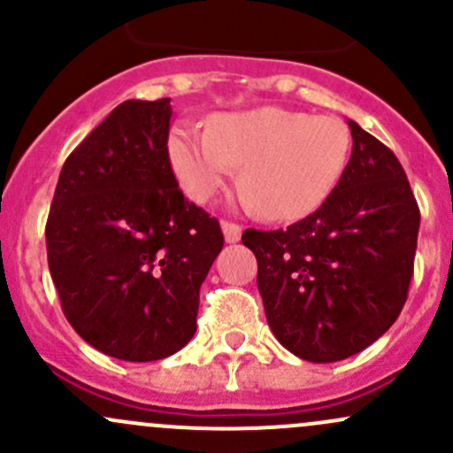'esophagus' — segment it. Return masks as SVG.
Segmentation results:
<instances>
[{"label":"esophagus","mask_w":453,"mask_h":453,"mask_svg":"<svg viewBox=\"0 0 453 453\" xmlns=\"http://www.w3.org/2000/svg\"><path fill=\"white\" fill-rule=\"evenodd\" d=\"M221 230H223V236H226V242H238V241H241L242 227L236 226V223L221 221Z\"/></svg>","instance_id":"esophagus-1"}]
</instances>
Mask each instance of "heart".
Instances as JSON below:
<instances>
[{
  "label": "heart",
  "instance_id": "b5f03b06",
  "mask_svg": "<svg viewBox=\"0 0 453 453\" xmlns=\"http://www.w3.org/2000/svg\"><path fill=\"white\" fill-rule=\"evenodd\" d=\"M350 150L344 120L281 107L223 113L208 133L176 127L167 139L173 176L193 202L211 200L245 163V203L273 221L316 212L340 187Z\"/></svg>",
  "mask_w": 453,
  "mask_h": 453
}]
</instances>
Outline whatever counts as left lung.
<instances>
[{"instance_id":"8db88e82","label":"left lung","mask_w":453,"mask_h":453,"mask_svg":"<svg viewBox=\"0 0 453 453\" xmlns=\"http://www.w3.org/2000/svg\"><path fill=\"white\" fill-rule=\"evenodd\" d=\"M352 154L335 193L288 230H245L257 290L280 344L331 364L374 344L400 316L419 208L395 154L348 120Z\"/></svg>"}]
</instances>
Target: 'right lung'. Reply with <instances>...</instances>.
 <instances>
[{
  "label": "right lung",
  "mask_w": 453,
  "mask_h": 453,
  "mask_svg": "<svg viewBox=\"0 0 453 453\" xmlns=\"http://www.w3.org/2000/svg\"><path fill=\"white\" fill-rule=\"evenodd\" d=\"M170 120V98L113 109L64 163L44 230L66 320L89 346L135 364L188 344L223 247L217 219L178 188Z\"/></svg>",
  "instance_id": "1"
}]
</instances>
